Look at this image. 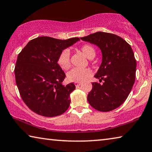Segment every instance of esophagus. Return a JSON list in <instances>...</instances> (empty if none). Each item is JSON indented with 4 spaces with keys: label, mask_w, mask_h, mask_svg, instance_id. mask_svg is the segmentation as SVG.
I'll list each match as a JSON object with an SVG mask.
<instances>
[{
    "label": "esophagus",
    "mask_w": 152,
    "mask_h": 152,
    "mask_svg": "<svg viewBox=\"0 0 152 152\" xmlns=\"http://www.w3.org/2000/svg\"><path fill=\"white\" fill-rule=\"evenodd\" d=\"M74 85H75L76 86H80V85H81V83H77V82H75V83H74Z\"/></svg>",
    "instance_id": "obj_1"
}]
</instances>
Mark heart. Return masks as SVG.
Listing matches in <instances>:
<instances>
[{
	"label": "heart",
	"instance_id": "obj_1",
	"mask_svg": "<svg viewBox=\"0 0 152 152\" xmlns=\"http://www.w3.org/2000/svg\"><path fill=\"white\" fill-rule=\"evenodd\" d=\"M81 51L88 59H93L95 56V49L90 45H84L80 47ZM57 63L59 66L64 69H67L70 67V55L67 49L62 50L59 54ZM92 75V71L89 68H73L68 72L67 78L69 82L80 83Z\"/></svg>",
	"mask_w": 152,
	"mask_h": 152
}]
</instances>
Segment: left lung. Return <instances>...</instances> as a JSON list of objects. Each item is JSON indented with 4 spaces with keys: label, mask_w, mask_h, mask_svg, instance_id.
<instances>
[{
    "label": "left lung",
    "mask_w": 152,
    "mask_h": 152,
    "mask_svg": "<svg viewBox=\"0 0 152 152\" xmlns=\"http://www.w3.org/2000/svg\"><path fill=\"white\" fill-rule=\"evenodd\" d=\"M80 38L97 45L102 53L95 77L104 82L92 83L87 96L89 104L100 112L114 110L125 102L135 80L137 63L131 45L118 36L103 32Z\"/></svg>",
    "instance_id": "1"
}]
</instances>
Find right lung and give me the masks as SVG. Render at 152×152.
I'll return each instance as SVG.
<instances>
[{"instance_id":"1","label":"right lung","mask_w":152,"mask_h":152,"mask_svg":"<svg viewBox=\"0 0 152 152\" xmlns=\"http://www.w3.org/2000/svg\"><path fill=\"white\" fill-rule=\"evenodd\" d=\"M79 38L59 40L40 37L31 40L18 56L15 76L19 92L26 105L45 117L59 115L68 109L74 83L62 85L66 74L57 64L62 50Z\"/></svg>"}]
</instances>
